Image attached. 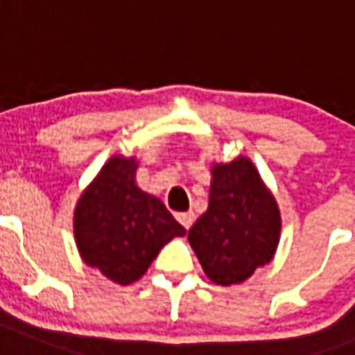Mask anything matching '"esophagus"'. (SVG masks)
Returning a JSON list of instances; mask_svg holds the SVG:
<instances>
[{"mask_svg": "<svg viewBox=\"0 0 355 355\" xmlns=\"http://www.w3.org/2000/svg\"><path fill=\"white\" fill-rule=\"evenodd\" d=\"M177 219H178V223H180V225H182V227L188 230V228L193 225L195 214L193 211H182V214H177Z\"/></svg>", "mask_w": 355, "mask_h": 355, "instance_id": "34e87169", "label": "esophagus"}]
</instances>
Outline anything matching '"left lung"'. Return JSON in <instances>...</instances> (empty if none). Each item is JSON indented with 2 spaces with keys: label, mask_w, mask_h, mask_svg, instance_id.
<instances>
[{
  "label": "left lung",
  "mask_w": 355,
  "mask_h": 355,
  "mask_svg": "<svg viewBox=\"0 0 355 355\" xmlns=\"http://www.w3.org/2000/svg\"><path fill=\"white\" fill-rule=\"evenodd\" d=\"M211 177L208 210L189 228L188 239L206 276L232 286L272 259L280 211L247 158L216 164Z\"/></svg>",
  "instance_id": "1"
}]
</instances>
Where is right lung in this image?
I'll list each match as a JSON object with an SVG mask.
<instances>
[{
  "instance_id": "obj_1",
  "label": "right lung",
  "mask_w": 355,
  "mask_h": 355,
  "mask_svg": "<svg viewBox=\"0 0 355 355\" xmlns=\"http://www.w3.org/2000/svg\"><path fill=\"white\" fill-rule=\"evenodd\" d=\"M136 160L114 156L75 208V241L86 263L119 286L145 275L160 248L186 228L136 186Z\"/></svg>"
}]
</instances>
